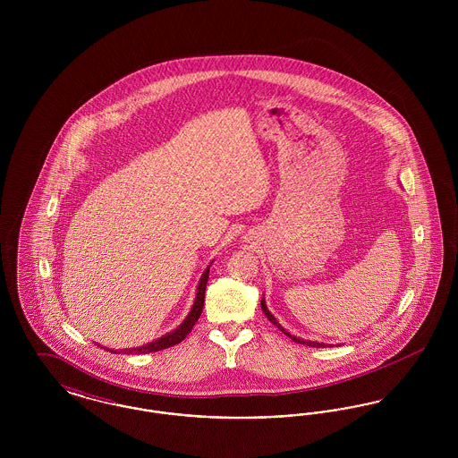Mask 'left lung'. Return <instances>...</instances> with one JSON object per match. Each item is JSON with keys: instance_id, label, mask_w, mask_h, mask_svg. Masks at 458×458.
Here are the masks:
<instances>
[{"instance_id": "obj_1", "label": "left lung", "mask_w": 458, "mask_h": 458, "mask_svg": "<svg viewBox=\"0 0 458 458\" xmlns=\"http://www.w3.org/2000/svg\"><path fill=\"white\" fill-rule=\"evenodd\" d=\"M261 309L262 312L266 314V318H267V319H269V321H271L275 327H278V329H282L284 335H286L288 338H292L295 344H304V345H309V347H316V349H318V347H327V345H325V344H319V342H310V340H304V338H297L295 335H290V333H288V331H286V329H284V327H282L280 323H278V319H276V318H275V316L269 312V309H267V305H266L264 297H262L261 301ZM329 347H335V345H329Z\"/></svg>"}]
</instances>
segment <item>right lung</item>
<instances>
[{
  "label": "right lung",
  "instance_id": "obj_1",
  "mask_svg": "<svg viewBox=\"0 0 458 458\" xmlns=\"http://www.w3.org/2000/svg\"><path fill=\"white\" fill-rule=\"evenodd\" d=\"M211 264H213V262H209V266L204 269V273H202V276H200V280H199V284H197L194 305H192L191 312L187 314V318L182 321L180 327L174 329V331H170V333H166V335H163L161 338L154 340L151 344H146V345H142V347L122 350V352H125V353H151V352L168 349V347H174L176 344H180V342L192 331V327L196 325L197 319H199V316H200V312H202V307H204V293H206V284H208V278H209V267H211ZM106 350L113 352V350ZM113 353H116V352H113ZM118 353H120V352H118Z\"/></svg>",
  "mask_w": 458,
  "mask_h": 458
}]
</instances>
